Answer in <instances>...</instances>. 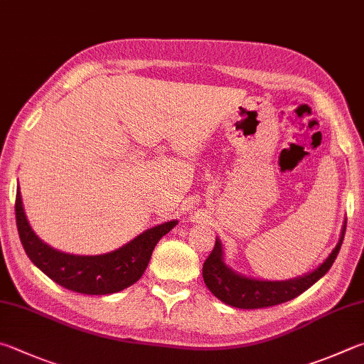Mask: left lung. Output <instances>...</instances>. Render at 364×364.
<instances>
[{"label":"left lung","mask_w":364,"mask_h":364,"mask_svg":"<svg viewBox=\"0 0 364 364\" xmlns=\"http://www.w3.org/2000/svg\"><path fill=\"white\" fill-rule=\"evenodd\" d=\"M346 226L347 218L343 221L338 245L318 267L289 280H257L235 272L224 261L221 240L216 239L213 251L203 262L202 275L205 285L221 302L237 309H264L291 301L320 280L333 266L346 235Z\"/></svg>","instance_id":"8db88e82"}]
</instances>
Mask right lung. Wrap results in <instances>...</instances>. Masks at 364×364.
I'll use <instances>...</instances> for the list:
<instances>
[{
    "label": "right lung",
    "mask_w": 364,
    "mask_h": 364,
    "mask_svg": "<svg viewBox=\"0 0 364 364\" xmlns=\"http://www.w3.org/2000/svg\"><path fill=\"white\" fill-rule=\"evenodd\" d=\"M17 230L31 262L58 285L81 294H113L134 285L148 267L153 250L178 221L146 229L121 248L105 255H70L43 242L26 220L21 191L16 196Z\"/></svg>",
    "instance_id": "obj_1"
}]
</instances>
